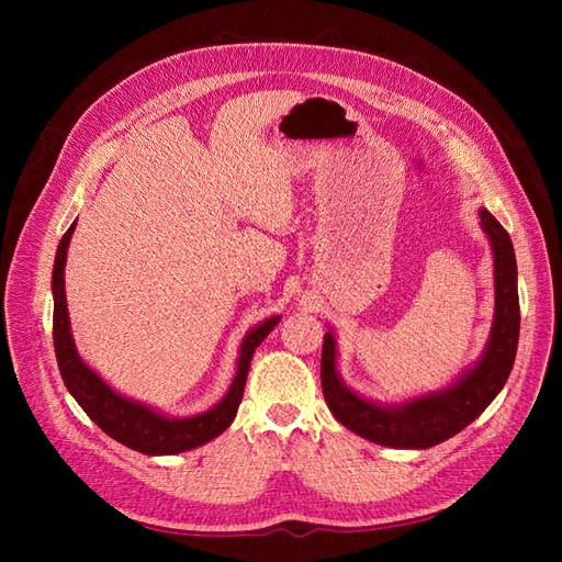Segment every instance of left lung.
<instances>
[{"label":"left lung","mask_w":562,"mask_h":562,"mask_svg":"<svg viewBox=\"0 0 562 562\" xmlns=\"http://www.w3.org/2000/svg\"><path fill=\"white\" fill-rule=\"evenodd\" d=\"M479 215L495 258V318L481 361L446 389L401 405H380L356 394L339 378L335 335L326 333L321 353L323 396L335 419L349 431L386 448L424 450L469 427L504 389L516 361L520 333L518 267L512 236L490 211L481 209Z\"/></svg>","instance_id":"left-lung-1"}]
</instances>
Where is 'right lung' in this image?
I'll return each mask as SVG.
<instances>
[{"label": "right lung", "mask_w": 562, "mask_h": 562, "mask_svg": "<svg viewBox=\"0 0 562 562\" xmlns=\"http://www.w3.org/2000/svg\"><path fill=\"white\" fill-rule=\"evenodd\" d=\"M75 225L77 223H72L70 229L63 234L54 262V279H50V291H54V347L67 391H70L75 401L83 407V413H87L100 429L131 450H138L143 454H178L209 443V440L223 434L234 422L244 396L252 353L260 347L262 339L274 330L281 316H271L262 321L260 326H255L250 333H246L239 351V363H236V375L223 401L215 403L211 411L194 417L178 419L161 415L155 407L116 394L105 380H100V375H95V372L81 361V356L75 347L65 300V262Z\"/></svg>", "instance_id": "obj_1"}]
</instances>
